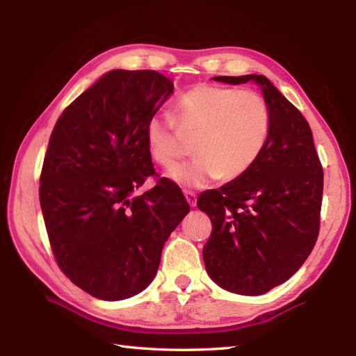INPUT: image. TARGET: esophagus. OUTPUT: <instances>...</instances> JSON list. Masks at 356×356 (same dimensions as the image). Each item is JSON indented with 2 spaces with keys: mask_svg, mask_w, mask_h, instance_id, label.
Wrapping results in <instances>:
<instances>
[{
  "mask_svg": "<svg viewBox=\"0 0 356 356\" xmlns=\"http://www.w3.org/2000/svg\"><path fill=\"white\" fill-rule=\"evenodd\" d=\"M184 194H185V199H186V202L190 203V207L191 208H194L195 207V203H197V195H195L194 193H191V191H184Z\"/></svg>",
  "mask_w": 356,
  "mask_h": 356,
  "instance_id": "1",
  "label": "esophagus"
}]
</instances>
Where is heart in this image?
Returning a JSON list of instances; mask_svg holds the SVG:
<instances>
[{"mask_svg":"<svg viewBox=\"0 0 356 356\" xmlns=\"http://www.w3.org/2000/svg\"><path fill=\"white\" fill-rule=\"evenodd\" d=\"M176 118L154 113L147 122V143L159 165L171 166L186 149L181 133L194 138L195 159L166 172L185 188L243 176L260 157L270 127V111L261 95L211 84L194 86L180 96Z\"/></svg>","mask_w":356,"mask_h":356,"instance_id":"obj_1","label":"heart"}]
</instances>
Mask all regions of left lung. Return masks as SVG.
<instances>
[{
  "mask_svg": "<svg viewBox=\"0 0 356 356\" xmlns=\"http://www.w3.org/2000/svg\"><path fill=\"white\" fill-rule=\"evenodd\" d=\"M213 79L232 86L255 82L268 102L270 127L251 170L199 195V209L213 222L203 261L223 289L261 295L289 280L312 252L320 229L323 166L307 120L266 76Z\"/></svg>",
  "mask_w": 356,
  "mask_h": 356,
  "instance_id": "8db88e82",
  "label": "left lung"
}]
</instances>
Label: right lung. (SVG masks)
<instances>
[{"instance_id": "right-lung-1", "label": "right lung", "mask_w": 356, "mask_h": 356, "mask_svg": "<svg viewBox=\"0 0 356 356\" xmlns=\"http://www.w3.org/2000/svg\"><path fill=\"white\" fill-rule=\"evenodd\" d=\"M154 70H111L59 116L40 179L58 266L82 291L118 301L153 282L162 248L190 213L182 191L153 176L147 122L172 93Z\"/></svg>"}]
</instances>
